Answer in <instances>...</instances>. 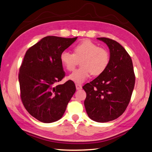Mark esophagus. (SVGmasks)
I'll use <instances>...</instances> for the list:
<instances>
[{
  "label": "esophagus",
  "instance_id": "obj_1",
  "mask_svg": "<svg viewBox=\"0 0 152 152\" xmlns=\"http://www.w3.org/2000/svg\"><path fill=\"white\" fill-rule=\"evenodd\" d=\"M75 87H76V88L77 90H79V89H81V88H82V85L81 84H79V83H76Z\"/></svg>",
  "mask_w": 152,
  "mask_h": 152
}]
</instances>
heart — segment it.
<instances>
[{
  "instance_id": "b5f03b06",
  "label": "heart",
  "mask_w": 152,
  "mask_h": 152,
  "mask_svg": "<svg viewBox=\"0 0 152 152\" xmlns=\"http://www.w3.org/2000/svg\"><path fill=\"white\" fill-rule=\"evenodd\" d=\"M60 61L69 71L74 70L80 61L81 67L69 76L75 83L83 82L89 75H101L108 67L110 61L108 51L99 47L89 39H84L73 48V53L64 51L60 55Z\"/></svg>"
}]
</instances>
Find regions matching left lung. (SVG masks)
<instances>
[{"mask_svg":"<svg viewBox=\"0 0 152 152\" xmlns=\"http://www.w3.org/2000/svg\"><path fill=\"white\" fill-rule=\"evenodd\" d=\"M110 50L105 71L83 88L87 93L84 104L88 117L98 122L118 118L126 109L135 85L132 61L122 45L113 39L98 38Z\"/></svg>","mask_w":152,"mask_h":152,"instance_id":"left-lung-1","label":"left lung"}]
</instances>
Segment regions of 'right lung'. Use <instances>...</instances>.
<instances>
[{
  "label": "right lung",
  "instance_id": "obj_1",
  "mask_svg": "<svg viewBox=\"0 0 152 152\" xmlns=\"http://www.w3.org/2000/svg\"><path fill=\"white\" fill-rule=\"evenodd\" d=\"M77 38L46 36L26 52L18 73L21 100L30 114L42 122L61 118L75 92L71 80L57 83L65 75L60 55Z\"/></svg>",
  "mask_w": 152,
  "mask_h": 152
}]
</instances>
